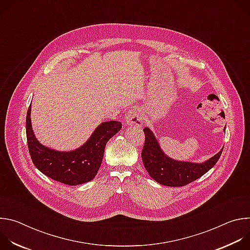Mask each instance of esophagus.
I'll use <instances>...</instances> for the list:
<instances>
[{"label": "esophagus", "mask_w": 250, "mask_h": 250, "mask_svg": "<svg viewBox=\"0 0 250 250\" xmlns=\"http://www.w3.org/2000/svg\"><path fill=\"white\" fill-rule=\"evenodd\" d=\"M125 120L127 125L141 126L144 124V114L138 108L130 109L125 116Z\"/></svg>", "instance_id": "obj_1"}]
</instances>
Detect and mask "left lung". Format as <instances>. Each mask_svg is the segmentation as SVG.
Returning a JSON list of instances; mask_svg holds the SVG:
<instances>
[{"mask_svg": "<svg viewBox=\"0 0 250 250\" xmlns=\"http://www.w3.org/2000/svg\"><path fill=\"white\" fill-rule=\"evenodd\" d=\"M226 132V127L224 128ZM146 144L141 152L142 162L149 176L157 183L169 187H182L206 174L218 162L223 148L204 162H189L169 157L149 127L144 128Z\"/></svg>", "mask_w": 250, "mask_h": 250, "instance_id": "left-lung-1", "label": "left lung"}]
</instances>
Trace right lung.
I'll return each mask as SVG.
<instances>
[{"mask_svg":"<svg viewBox=\"0 0 250 250\" xmlns=\"http://www.w3.org/2000/svg\"><path fill=\"white\" fill-rule=\"evenodd\" d=\"M30 113L31 104L26 114L25 129L28 150L34 166L51 179L70 186L94 179L102 164L106 142L122 128L121 122H103L80 147L60 151L43 146L38 140L32 129Z\"/></svg>","mask_w":250,"mask_h":250,"instance_id":"add662e5","label":"right lung"}]
</instances>
